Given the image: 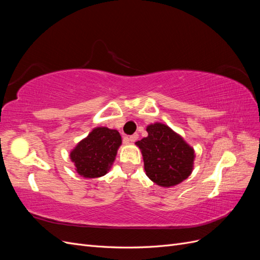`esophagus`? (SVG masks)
Returning a JSON list of instances; mask_svg holds the SVG:
<instances>
[{"instance_id":"obj_1","label":"esophagus","mask_w":260,"mask_h":260,"mask_svg":"<svg viewBox=\"0 0 260 260\" xmlns=\"http://www.w3.org/2000/svg\"><path fill=\"white\" fill-rule=\"evenodd\" d=\"M139 139V135L138 133H133V135H131L130 137H129V141L130 142H136V141Z\"/></svg>"}]
</instances>
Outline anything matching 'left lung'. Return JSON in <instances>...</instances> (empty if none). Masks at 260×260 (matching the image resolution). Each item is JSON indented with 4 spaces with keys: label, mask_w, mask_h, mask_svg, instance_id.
<instances>
[{
    "label": "left lung",
    "mask_w": 260,
    "mask_h": 260,
    "mask_svg": "<svg viewBox=\"0 0 260 260\" xmlns=\"http://www.w3.org/2000/svg\"><path fill=\"white\" fill-rule=\"evenodd\" d=\"M148 137L136 143L143 155L147 177L160 186H172L191 175L194 151L162 123L149 124Z\"/></svg>",
    "instance_id": "obj_1"
}]
</instances>
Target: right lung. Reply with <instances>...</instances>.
<instances>
[{
	"label": "right lung",
	"mask_w": 260,
	"mask_h": 260,
	"mask_svg": "<svg viewBox=\"0 0 260 260\" xmlns=\"http://www.w3.org/2000/svg\"><path fill=\"white\" fill-rule=\"evenodd\" d=\"M120 144L121 137L117 130L96 128L76 146L70 158L80 176L99 178L107 172Z\"/></svg>",
	"instance_id": "right-lung-1"
}]
</instances>
